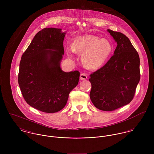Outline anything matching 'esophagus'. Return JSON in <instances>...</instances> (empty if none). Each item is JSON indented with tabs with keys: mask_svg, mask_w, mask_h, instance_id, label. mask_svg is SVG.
<instances>
[{
	"mask_svg": "<svg viewBox=\"0 0 154 154\" xmlns=\"http://www.w3.org/2000/svg\"><path fill=\"white\" fill-rule=\"evenodd\" d=\"M80 79L81 80H85L87 79V76L85 73H82L81 75H80Z\"/></svg>",
	"mask_w": 154,
	"mask_h": 154,
	"instance_id": "esophagus-1",
	"label": "esophagus"
}]
</instances>
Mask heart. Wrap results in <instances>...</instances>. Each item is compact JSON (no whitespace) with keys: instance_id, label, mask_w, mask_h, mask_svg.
Here are the masks:
<instances>
[{"instance_id":"b5f03b06","label":"heart","mask_w":154,"mask_h":154,"mask_svg":"<svg viewBox=\"0 0 154 154\" xmlns=\"http://www.w3.org/2000/svg\"><path fill=\"white\" fill-rule=\"evenodd\" d=\"M66 52L70 58L76 53H83L82 62L89 68H98L103 65L110 56L112 46L107 40H100L94 35L81 36L72 44L67 45Z\"/></svg>"}]
</instances>
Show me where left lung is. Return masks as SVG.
<instances>
[{"label":"left lung","mask_w":154,"mask_h":154,"mask_svg":"<svg viewBox=\"0 0 154 154\" xmlns=\"http://www.w3.org/2000/svg\"><path fill=\"white\" fill-rule=\"evenodd\" d=\"M117 42L114 55L105 65L92 73L89 97L99 110L110 111L131 102L139 82L140 59L129 39L123 33L107 29Z\"/></svg>","instance_id":"left-lung-1"}]
</instances>
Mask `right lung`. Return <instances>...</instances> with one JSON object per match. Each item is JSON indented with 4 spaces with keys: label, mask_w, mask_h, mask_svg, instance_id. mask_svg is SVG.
I'll use <instances>...</instances> for the list:
<instances>
[{
    "label": "right lung",
    "mask_w": 154,
    "mask_h": 154,
    "mask_svg": "<svg viewBox=\"0 0 154 154\" xmlns=\"http://www.w3.org/2000/svg\"><path fill=\"white\" fill-rule=\"evenodd\" d=\"M61 30L45 28L40 31L23 53L20 63L18 80L25 101L47 113L64 108L70 92L79 80V71L65 72L60 68L65 36Z\"/></svg>",
    "instance_id": "obj_1"
}]
</instances>
